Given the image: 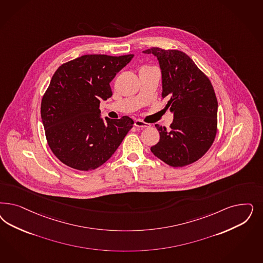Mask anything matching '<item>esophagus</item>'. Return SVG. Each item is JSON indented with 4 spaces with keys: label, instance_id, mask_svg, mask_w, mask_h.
<instances>
[{
    "label": "esophagus",
    "instance_id": "obj_1",
    "mask_svg": "<svg viewBox=\"0 0 263 263\" xmlns=\"http://www.w3.org/2000/svg\"><path fill=\"white\" fill-rule=\"evenodd\" d=\"M135 126L136 127H141V128H143V127H149V124H146L144 123L143 121H141V120H136L135 121Z\"/></svg>",
    "mask_w": 263,
    "mask_h": 263
}]
</instances>
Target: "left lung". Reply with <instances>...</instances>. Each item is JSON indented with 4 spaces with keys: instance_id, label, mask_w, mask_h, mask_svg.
Masks as SVG:
<instances>
[{
    "instance_id": "left-lung-1",
    "label": "left lung",
    "mask_w": 263,
    "mask_h": 263,
    "mask_svg": "<svg viewBox=\"0 0 263 263\" xmlns=\"http://www.w3.org/2000/svg\"><path fill=\"white\" fill-rule=\"evenodd\" d=\"M157 57L161 70V97L173 113L170 129L156 125L160 141L153 154L170 166L182 167L199 160L217 134L218 102L208 77L184 52L152 47L142 51Z\"/></svg>"
}]
</instances>
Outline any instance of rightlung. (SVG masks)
<instances>
[{
	"label": "right lung",
	"mask_w": 263,
	"mask_h": 263,
	"mask_svg": "<svg viewBox=\"0 0 263 263\" xmlns=\"http://www.w3.org/2000/svg\"><path fill=\"white\" fill-rule=\"evenodd\" d=\"M134 55H83L55 71L41 106L51 151L71 168L101 166L117 150L134 121L101 117L100 103L112 96L111 80Z\"/></svg>",
	"instance_id": "obj_1"
}]
</instances>
